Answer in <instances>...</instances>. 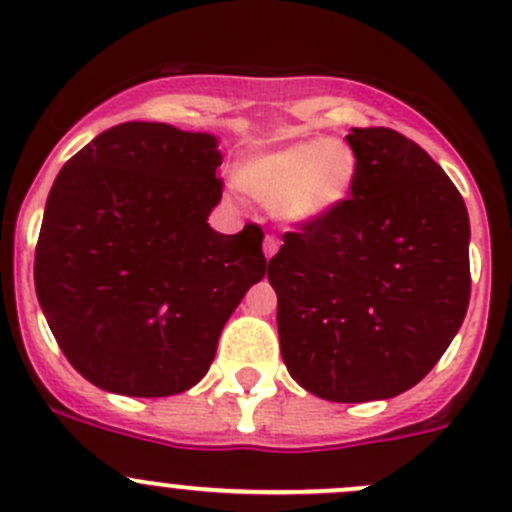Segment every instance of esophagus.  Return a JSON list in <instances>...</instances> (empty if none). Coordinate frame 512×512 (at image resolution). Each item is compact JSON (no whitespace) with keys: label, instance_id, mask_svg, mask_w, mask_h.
I'll use <instances>...</instances> for the list:
<instances>
[{"label":"esophagus","instance_id":"esophagus-1","mask_svg":"<svg viewBox=\"0 0 512 512\" xmlns=\"http://www.w3.org/2000/svg\"><path fill=\"white\" fill-rule=\"evenodd\" d=\"M262 250H265L267 260H272V257L277 255V250H280V240H277L275 235H265V242H262Z\"/></svg>","mask_w":512,"mask_h":512}]
</instances>
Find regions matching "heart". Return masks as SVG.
I'll return each mask as SVG.
<instances>
[{
    "label": "heart",
    "instance_id": "obj_1",
    "mask_svg": "<svg viewBox=\"0 0 512 512\" xmlns=\"http://www.w3.org/2000/svg\"><path fill=\"white\" fill-rule=\"evenodd\" d=\"M354 148L342 138L289 141L247 156L237 165V185L272 203V213L287 225H314L329 218L352 195Z\"/></svg>",
    "mask_w": 512,
    "mask_h": 512
}]
</instances>
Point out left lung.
<instances>
[{"instance_id": "8db88e82", "label": "left lung", "mask_w": 512, "mask_h": 512, "mask_svg": "<svg viewBox=\"0 0 512 512\" xmlns=\"http://www.w3.org/2000/svg\"><path fill=\"white\" fill-rule=\"evenodd\" d=\"M352 198L267 265L280 352L294 381L337 404L394 399L436 366L471 299L461 193L418 143L352 128Z\"/></svg>"}]
</instances>
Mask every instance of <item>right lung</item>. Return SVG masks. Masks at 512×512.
Segmentation results:
<instances>
[{"label":"right lung","instance_id":"right-lung-1","mask_svg":"<svg viewBox=\"0 0 512 512\" xmlns=\"http://www.w3.org/2000/svg\"><path fill=\"white\" fill-rule=\"evenodd\" d=\"M213 133L113 126L46 198L34 257L41 312L86 381L121 396L183 394L213 364L225 322L265 277L262 230H213L223 153Z\"/></svg>","mask_w":512,"mask_h":512}]
</instances>
